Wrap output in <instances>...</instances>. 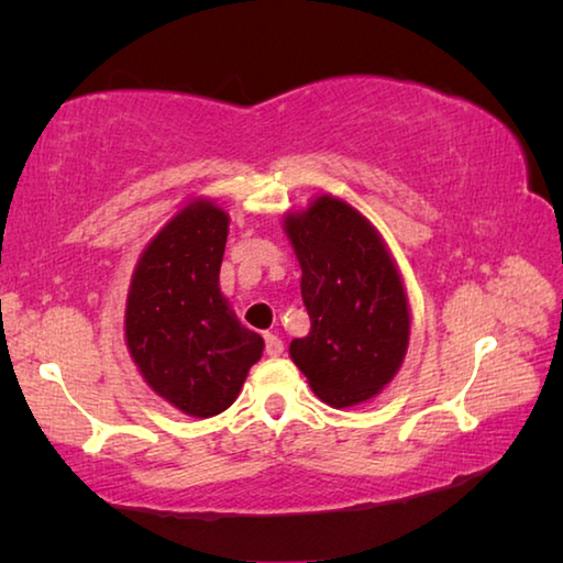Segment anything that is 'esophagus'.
Instances as JSON below:
<instances>
[{"label":"esophagus","instance_id":"1","mask_svg":"<svg viewBox=\"0 0 563 563\" xmlns=\"http://www.w3.org/2000/svg\"><path fill=\"white\" fill-rule=\"evenodd\" d=\"M265 352H268L271 357L283 355V340L278 335H273V332H265Z\"/></svg>","mask_w":563,"mask_h":563}]
</instances>
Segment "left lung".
Masks as SVG:
<instances>
[{"label":"left lung","instance_id":"8db88e82","mask_svg":"<svg viewBox=\"0 0 563 563\" xmlns=\"http://www.w3.org/2000/svg\"><path fill=\"white\" fill-rule=\"evenodd\" d=\"M283 223L310 316V332L290 342V357L322 402H365L397 375L409 345V305L393 255L373 223L340 198L320 196Z\"/></svg>","mask_w":563,"mask_h":563}]
</instances>
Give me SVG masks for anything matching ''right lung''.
<instances>
[{
	"label": "right lung",
	"mask_w": 563,
	"mask_h": 563,
	"mask_svg": "<svg viewBox=\"0 0 563 563\" xmlns=\"http://www.w3.org/2000/svg\"><path fill=\"white\" fill-rule=\"evenodd\" d=\"M228 213L196 198L141 253L126 300V345L158 397L190 417L235 402L265 342L218 288Z\"/></svg>",
	"instance_id": "obj_1"
}]
</instances>
